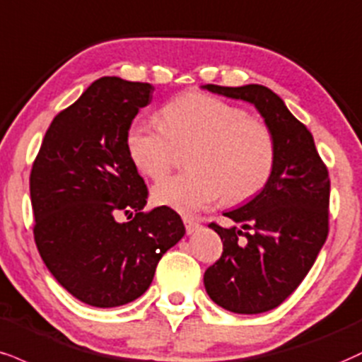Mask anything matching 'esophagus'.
Wrapping results in <instances>:
<instances>
[{
    "label": "esophagus",
    "instance_id": "obj_1",
    "mask_svg": "<svg viewBox=\"0 0 362 362\" xmlns=\"http://www.w3.org/2000/svg\"><path fill=\"white\" fill-rule=\"evenodd\" d=\"M184 224H185L187 234H192V233H195V230L200 228L199 221H195L194 217H189V216H184Z\"/></svg>",
    "mask_w": 362,
    "mask_h": 362
}]
</instances>
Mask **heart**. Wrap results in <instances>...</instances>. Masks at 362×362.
<instances>
[{"label":"heart","mask_w":362,"mask_h":362,"mask_svg":"<svg viewBox=\"0 0 362 362\" xmlns=\"http://www.w3.org/2000/svg\"><path fill=\"white\" fill-rule=\"evenodd\" d=\"M162 124L134 119L126 151L139 173L160 180L185 151L182 175L153 187L155 204L194 212L223 197L241 204L264 189L275 167V139L267 124L241 107L204 93L177 95L162 107Z\"/></svg>","instance_id":"b5f03b06"}]
</instances>
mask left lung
I'll list each match as a JSON object with an SVG mask.
<instances>
[{
  "label": "left lung",
  "instance_id": "left-lung-1",
  "mask_svg": "<svg viewBox=\"0 0 362 362\" xmlns=\"http://www.w3.org/2000/svg\"><path fill=\"white\" fill-rule=\"evenodd\" d=\"M204 89L255 104L275 139V167L264 189L226 217L241 228L211 223L223 255L204 273L207 295L234 313H263L302 283L329 234L330 178L312 133L268 87Z\"/></svg>",
  "mask_w": 362,
  "mask_h": 362
}]
</instances>
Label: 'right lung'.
I'll list each match as a JSON object with an SVG mask.
<instances>
[{
  "label": "right lung",
  "instance_id": "1",
  "mask_svg": "<svg viewBox=\"0 0 362 362\" xmlns=\"http://www.w3.org/2000/svg\"><path fill=\"white\" fill-rule=\"evenodd\" d=\"M151 94L146 82L94 81L54 117L30 173L35 245L55 280L87 305L141 297L185 234L173 209L143 212L148 189L126 151L128 126Z\"/></svg>",
  "mask_w": 362,
  "mask_h": 362
}]
</instances>
